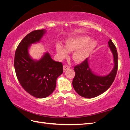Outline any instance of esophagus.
Listing matches in <instances>:
<instances>
[{
  "instance_id": "esophagus-1",
  "label": "esophagus",
  "mask_w": 130,
  "mask_h": 130,
  "mask_svg": "<svg viewBox=\"0 0 130 130\" xmlns=\"http://www.w3.org/2000/svg\"><path fill=\"white\" fill-rule=\"evenodd\" d=\"M70 67L68 66H67V65H64L63 66V71L66 72V70H67L68 69H69Z\"/></svg>"
}]
</instances>
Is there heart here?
<instances>
[{"label": "heart", "mask_w": 130, "mask_h": 130, "mask_svg": "<svg viewBox=\"0 0 130 130\" xmlns=\"http://www.w3.org/2000/svg\"><path fill=\"white\" fill-rule=\"evenodd\" d=\"M96 45V42L91 40L87 36H79L69 39L66 42V48L61 44H57L56 50L60 59H64L69 53L73 52V60L76 63L84 61L89 56Z\"/></svg>", "instance_id": "heart-1"}]
</instances>
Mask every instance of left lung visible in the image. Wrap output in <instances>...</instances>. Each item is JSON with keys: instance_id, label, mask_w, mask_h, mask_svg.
I'll return each instance as SVG.
<instances>
[{"instance_id": "obj_1", "label": "left lung", "mask_w": 130, "mask_h": 130, "mask_svg": "<svg viewBox=\"0 0 130 130\" xmlns=\"http://www.w3.org/2000/svg\"><path fill=\"white\" fill-rule=\"evenodd\" d=\"M108 43L113 58V68L109 73L104 76L96 74L90 69L87 58L74 67L75 75L72 84L75 90L80 96L86 98H95L107 90L115 80L118 70V53L111 40Z\"/></svg>"}]
</instances>
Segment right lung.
I'll return each instance as SVG.
<instances>
[{"label":"right lung","mask_w":130,"mask_h":130,"mask_svg":"<svg viewBox=\"0 0 130 130\" xmlns=\"http://www.w3.org/2000/svg\"><path fill=\"white\" fill-rule=\"evenodd\" d=\"M45 29L35 30L23 39L15 50L14 67L19 83L26 91L37 98L50 95L56 88L57 77L63 73L61 62H56L45 52L39 60L30 55L31 45L40 42Z\"/></svg>","instance_id":"add662e5"}]
</instances>
